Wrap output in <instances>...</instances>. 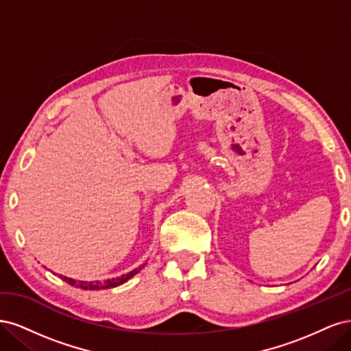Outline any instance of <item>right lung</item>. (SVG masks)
<instances>
[{"label": "right lung", "instance_id": "add662e5", "mask_svg": "<svg viewBox=\"0 0 351 351\" xmlns=\"http://www.w3.org/2000/svg\"><path fill=\"white\" fill-rule=\"evenodd\" d=\"M142 267H145V265H142ZM142 267L139 269H133L132 272L125 274V275H121V277H117V278H111V280H107V281H76L73 278H67V277H62V275H60V278L62 281H66L67 284L76 287V289H82V290H105V289H114V287H119L121 284H124L127 280H130L133 275H136L137 272H139L142 269Z\"/></svg>", "mask_w": 351, "mask_h": 351}]
</instances>
